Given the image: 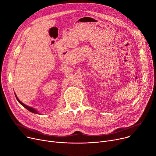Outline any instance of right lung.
Masks as SVG:
<instances>
[{"label":"right lung","instance_id":"add662e5","mask_svg":"<svg viewBox=\"0 0 156 156\" xmlns=\"http://www.w3.org/2000/svg\"><path fill=\"white\" fill-rule=\"evenodd\" d=\"M15 94V96H16V99H17V101L19 102V103L21 104V105H22L23 107L24 108H26L27 110H28L29 111H30V112H33V113H35V114H39V112H38V111H37V110H36L35 109H34V108H31V107H29V106H28V105H25L24 104H23L21 101H20V100L18 99V97H17V95H16V94Z\"/></svg>","mask_w":156,"mask_h":156}]
</instances>
